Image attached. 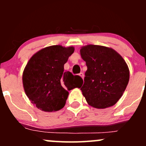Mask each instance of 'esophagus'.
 Instances as JSON below:
<instances>
[{"label": "esophagus", "instance_id": "34e87169", "mask_svg": "<svg viewBox=\"0 0 146 146\" xmlns=\"http://www.w3.org/2000/svg\"><path fill=\"white\" fill-rule=\"evenodd\" d=\"M79 75H80L82 78H84V73H80V74H79Z\"/></svg>", "mask_w": 146, "mask_h": 146}]
</instances>
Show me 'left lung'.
Instances as JSON below:
<instances>
[{
  "label": "left lung",
  "instance_id": "8db88e82",
  "mask_svg": "<svg viewBox=\"0 0 146 146\" xmlns=\"http://www.w3.org/2000/svg\"><path fill=\"white\" fill-rule=\"evenodd\" d=\"M87 71L80 90L87 103L98 109L113 106L123 94L130 71L121 55L113 48L88 44L80 48Z\"/></svg>",
  "mask_w": 146,
  "mask_h": 146
}]
</instances>
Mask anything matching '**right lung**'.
I'll return each instance as SVG.
<instances>
[{"mask_svg":"<svg viewBox=\"0 0 146 146\" xmlns=\"http://www.w3.org/2000/svg\"><path fill=\"white\" fill-rule=\"evenodd\" d=\"M73 46H46L30 58L23 73L27 96L38 109L58 111L66 104L68 90L80 88L83 82L78 75L64 71V65L74 52Z\"/></svg>","mask_w":146,"mask_h":146,"instance_id":"1","label":"right lung"}]
</instances>
